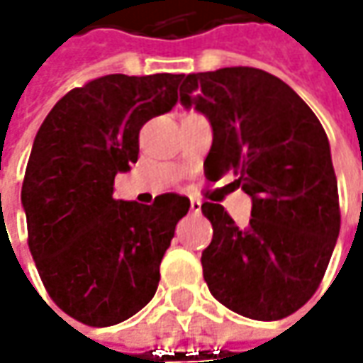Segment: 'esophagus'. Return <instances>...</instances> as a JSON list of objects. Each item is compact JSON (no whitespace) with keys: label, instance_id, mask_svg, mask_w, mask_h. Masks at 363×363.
<instances>
[{"label":"esophagus","instance_id":"obj_1","mask_svg":"<svg viewBox=\"0 0 363 363\" xmlns=\"http://www.w3.org/2000/svg\"><path fill=\"white\" fill-rule=\"evenodd\" d=\"M189 210H191L194 214H198V212L202 210V202H200L198 198H191V200H189Z\"/></svg>","mask_w":363,"mask_h":363}]
</instances>
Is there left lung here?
<instances>
[{"label": "left lung", "mask_w": 363, "mask_h": 363, "mask_svg": "<svg viewBox=\"0 0 363 363\" xmlns=\"http://www.w3.org/2000/svg\"><path fill=\"white\" fill-rule=\"evenodd\" d=\"M179 101L214 131L203 172H226L252 198L246 228L202 203L214 236L202 252L210 293L234 313L277 321L313 297L340 236V196L328 135L297 92L250 66L184 74Z\"/></svg>", "instance_id": "1"}]
</instances>
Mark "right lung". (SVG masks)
Here are the masks:
<instances>
[{"label":"right lung","instance_id":"obj_1","mask_svg":"<svg viewBox=\"0 0 363 363\" xmlns=\"http://www.w3.org/2000/svg\"><path fill=\"white\" fill-rule=\"evenodd\" d=\"M184 74H106L72 89L35 135L21 203L28 246L52 301L84 325L108 328L153 299L160 264L189 200L113 198L139 157V131L172 111Z\"/></svg>","mask_w":363,"mask_h":363}]
</instances>
